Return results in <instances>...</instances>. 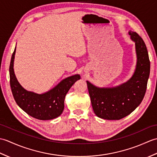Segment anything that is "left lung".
I'll return each mask as SVG.
<instances>
[{
  "mask_svg": "<svg viewBox=\"0 0 157 157\" xmlns=\"http://www.w3.org/2000/svg\"><path fill=\"white\" fill-rule=\"evenodd\" d=\"M129 34L136 43L138 59L132 78L115 88H99L87 82L93 110L100 118L119 120L125 117L138 107L145 95L151 69L148 51L137 33L129 31Z\"/></svg>",
  "mask_w": 157,
  "mask_h": 157,
  "instance_id": "1",
  "label": "left lung"
}]
</instances>
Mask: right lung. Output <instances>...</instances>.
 <instances>
[{
    "label": "right lung",
    "instance_id": "1",
    "mask_svg": "<svg viewBox=\"0 0 157 157\" xmlns=\"http://www.w3.org/2000/svg\"><path fill=\"white\" fill-rule=\"evenodd\" d=\"M15 48L13 52L9 66L10 86L17 104L29 115L40 120H49L57 117L64 109L65 95L72 85L80 79L75 75L63 79L51 90L43 94L28 92L19 84L13 71Z\"/></svg>",
    "mask_w": 157,
    "mask_h": 157
}]
</instances>
